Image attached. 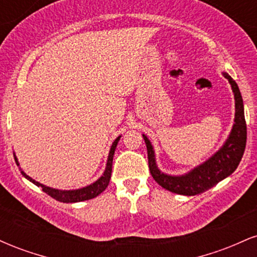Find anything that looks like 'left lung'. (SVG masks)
<instances>
[{
	"mask_svg": "<svg viewBox=\"0 0 257 257\" xmlns=\"http://www.w3.org/2000/svg\"><path fill=\"white\" fill-rule=\"evenodd\" d=\"M232 85L235 99V118L231 135L227 139L226 144L219 152H216L210 159L197 167L192 172L182 176H169L161 173L156 167L155 153L151 143L145 135H143L147 147V158H149L150 173L158 185L170 192L184 194V196H196L209 188H211L221 180L237 169L238 164L244 155L246 145V123L244 117V106L241 94L237 83L231 76L223 73Z\"/></svg>",
	"mask_w": 257,
	"mask_h": 257,
	"instance_id": "left-lung-1",
	"label": "left lung"
}]
</instances>
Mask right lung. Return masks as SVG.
Here are the masks:
<instances>
[{
    "instance_id": "obj_1",
    "label": "right lung",
    "mask_w": 257,
    "mask_h": 257,
    "mask_svg": "<svg viewBox=\"0 0 257 257\" xmlns=\"http://www.w3.org/2000/svg\"><path fill=\"white\" fill-rule=\"evenodd\" d=\"M119 138L120 137L117 138L116 140L113 141V144H112L111 150H110V155H108V158H107V164H106V169L104 172V175H102L101 178L98 180V181H95L94 184L87 186V187L81 188V190H75V191L54 190V188L47 187V186H44L42 184H40V182L35 181L34 179L30 178V176L26 175L24 172H22V174L25 176L26 179L30 180L31 182H34V184L36 186H41V187H42L43 192H46L47 194H48V196H51L52 198L59 200V202L76 203V202H82V200H88V199H91V198H95V197L99 196V194L101 193L102 191L106 190L108 182H110L111 172H112V161H113L114 150H116V146H117V144H118ZM16 162L18 164L17 158H16ZM18 166H19V164H18Z\"/></svg>"
}]
</instances>
